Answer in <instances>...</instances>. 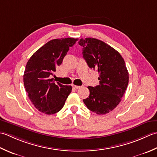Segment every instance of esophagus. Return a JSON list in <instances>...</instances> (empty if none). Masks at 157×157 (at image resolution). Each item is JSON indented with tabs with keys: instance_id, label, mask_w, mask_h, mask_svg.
Wrapping results in <instances>:
<instances>
[{
	"instance_id": "esophagus-1",
	"label": "esophagus",
	"mask_w": 157,
	"mask_h": 157,
	"mask_svg": "<svg viewBox=\"0 0 157 157\" xmlns=\"http://www.w3.org/2000/svg\"><path fill=\"white\" fill-rule=\"evenodd\" d=\"M72 87H74V88H75V89H80L81 88V86H77V85H72Z\"/></svg>"
}]
</instances>
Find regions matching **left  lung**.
I'll list each match as a JSON object with an SVG mask.
<instances>
[{"mask_svg":"<svg viewBox=\"0 0 157 157\" xmlns=\"http://www.w3.org/2000/svg\"><path fill=\"white\" fill-rule=\"evenodd\" d=\"M82 56L90 68L99 73V85L87 87L89 98L83 100L89 110L105 114L120 103L129 82V72L121 54L103 41L94 38H81Z\"/></svg>","mask_w":157,"mask_h":157,"instance_id":"1","label":"left lung"}]
</instances>
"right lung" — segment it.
<instances>
[{"mask_svg": "<svg viewBox=\"0 0 157 157\" xmlns=\"http://www.w3.org/2000/svg\"><path fill=\"white\" fill-rule=\"evenodd\" d=\"M76 40L78 38L53 39L38 49L27 62L24 74V87L32 103L41 113L53 114L62 110L72 91L71 86L55 82L50 76Z\"/></svg>", "mask_w": 157, "mask_h": 157, "instance_id": "1", "label": "right lung"}]
</instances>
